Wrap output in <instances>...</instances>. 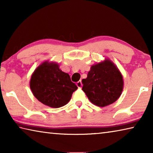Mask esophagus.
Instances as JSON below:
<instances>
[{"label": "esophagus", "mask_w": 153, "mask_h": 153, "mask_svg": "<svg viewBox=\"0 0 153 153\" xmlns=\"http://www.w3.org/2000/svg\"><path fill=\"white\" fill-rule=\"evenodd\" d=\"M76 85H77V86L78 87V88H82V83L81 81H80V80L76 83Z\"/></svg>", "instance_id": "34e87169"}]
</instances>
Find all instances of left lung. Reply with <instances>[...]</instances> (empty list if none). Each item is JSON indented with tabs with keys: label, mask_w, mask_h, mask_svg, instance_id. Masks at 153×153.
<instances>
[{
	"label": "left lung",
	"mask_w": 153,
	"mask_h": 153,
	"mask_svg": "<svg viewBox=\"0 0 153 153\" xmlns=\"http://www.w3.org/2000/svg\"><path fill=\"white\" fill-rule=\"evenodd\" d=\"M82 82V90L90 102L101 107L115 102L123 87L122 76L109 60L92 65L87 78Z\"/></svg>",
	"instance_id": "1"
}]
</instances>
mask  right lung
Masks as SVG:
<instances>
[{"label": "right lung", "mask_w": 153, "mask_h": 153, "mask_svg": "<svg viewBox=\"0 0 153 153\" xmlns=\"http://www.w3.org/2000/svg\"><path fill=\"white\" fill-rule=\"evenodd\" d=\"M30 88L34 97L44 105L53 108L65 105L77 89L69 75L62 71L58 64L45 62L31 77Z\"/></svg>", "instance_id": "right-lung-1"}]
</instances>
